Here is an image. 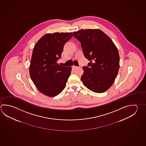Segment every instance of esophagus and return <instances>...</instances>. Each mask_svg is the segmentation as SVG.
Listing matches in <instances>:
<instances>
[{
    "instance_id": "esophagus-1",
    "label": "esophagus",
    "mask_w": 146,
    "mask_h": 146,
    "mask_svg": "<svg viewBox=\"0 0 146 146\" xmlns=\"http://www.w3.org/2000/svg\"><path fill=\"white\" fill-rule=\"evenodd\" d=\"M78 68V66H72V68L73 69H76V68Z\"/></svg>"
}]
</instances>
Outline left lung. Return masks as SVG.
<instances>
[{
  "mask_svg": "<svg viewBox=\"0 0 146 146\" xmlns=\"http://www.w3.org/2000/svg\"><path fill=\"white\" fill-rule=\"evenodd\" d=\"M80 41L86 58L90 61L83 66L81 80L87 88L103 93L113 85L119 69L118 50L110 38L102 31L81 29L73 33Z\"/></svg>",
  "mask_w": 146,
  "mask_h": 146,
  "instance_id": "1",
  "label": "left lung"
}]
</instances>
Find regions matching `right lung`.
<instances>
[{
  "label": "right lung",
  "instance_id": "right-lung-1",
  "mask_svg": "<svg viewBox=\"0 0 146 146\" xmlns=\"http://www.w3.org/2000/svg\"><path fill=\"white\" fill-rule=\"evenodd\" d=\"M73 36L70 33H47L33 48L29 73L38 91L46 96H56L63 90L71 74V67L57 63L63 46Z\"/></svg>",
  "mask_w": 146,
  "mask_h": 146
}]
</instances>
